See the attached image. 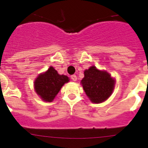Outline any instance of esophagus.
Masks as SVG:
<instances>
[{"instance_id": "esophagus-1", "label": "esophagus", "mask_w": 148, "mask_h": 148, "mask_svg": "<svg viewBox=\"0 0 148 148\" xmlns=\"http://www.w3.org/2000/svg\"><path fill=\"white\" fill-rule=\"evenodd\" d=\"M71 78H72V80H73V82H76V81H77V76L75 75H71Z\"/></svg>"}]
</instances>
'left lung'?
I'll list each match as a JSON object with an SVG mask.
<instances>
[{"label":"left lung","mask_w":148,"mask_h":148,"mask_svg":"<svg viewBox=\"0 0 148 148\" xmlns=\"http://www.w3.org/2000/svg\"><path fill=\"white\" fill-rule=\"evenodd\" d=\"M82 84L86 94L93 103L106 101L113 92L115 80L106 71H100L94 66L84 71Z\"/></svg>","instance_id":"1"}]
</instances>
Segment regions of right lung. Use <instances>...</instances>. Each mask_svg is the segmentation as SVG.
Returning <instances> with one entry per match:
<instances>
[{"mask_svg":"<svg viewBox=\"0 0 148 148\" xmlns=\"http://www.w3.org/2000/svg\"><path fill=\"white\" fill-rule=\"evenodd\" d=\"M68 82L69 78L66 75H59L53 66H50L46 73L38 76L34 85L38 95L45 101L50 102L62 86Z\"/></svg>","mask_w":148,"mask_h":148,"instance_id":"right-lung-1","label":"right lung"}]
</instances>
